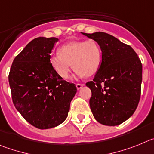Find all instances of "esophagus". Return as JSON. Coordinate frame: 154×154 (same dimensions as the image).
I'll return each mask as SVG.
<instances>
[{"label":"esophagus","mask_w":154,"mask_h":154,"mask_svg":"<svg viewBox=\"0 0 154 154\" xmlns=\"http://www.w3.org/2000/svg\"><path fill=\"white\" fill-rule=\"evenodd\" d=\"M84 86V84H76V87H77V90L81 89V88H82Z\"/></svg>","instance_id":"1"}]
</instances>
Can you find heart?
<instances>
[{
	"label": "heart",
	"instance_id": "obj_1",
	"mask_svg": "<svg viewBox=\"0 0 154 154\" xmlns=\"http://www.w3.org/2000/svg\"><path fill=\"white\" fill-rule=\"evenodd\" d=\"M59 53L52 55L51 64L60 77L67 79L73 67L78 77H91L99 70L101 63V49L93 40L72 41L64 44Z\"/></svg>",
	"mask_w": 154,
	"mask_h": 154
}]
</instances>
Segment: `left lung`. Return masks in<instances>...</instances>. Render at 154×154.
Instances as JSON below:
<instances>
[{"instance_id":"1","label":"left lung","mask_w":154,"mask_h":154,"mask_svg":"<svg viewBox=\"0 0 154 154\" xmlns=\"http://www.w3.org/2000/svg\"><path fill=\"white\" fill-rule=\"evenodd\" d=\"M99 44L101 63L92 81L90 106L94 118L117 126L134 114L140 98L142 63L134 50L104 32L82 33Z\"/></svg>"}]
</instances>
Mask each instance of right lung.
<instances>
[{"mask_svg":"<svg viewBox=\"0 0 154 154\" xmlns=\"http://www.w3.org/2000/svg\"><path fill=\"white\" fill-rule=\"evenodd\" d=\"M57 37H40L26 45L14 60L9 84L17 111L31 125L50 129L66 120L76 85L60 77L50 62Z\"/></svg>","mask_w":154,"mask_h":154,"instance_id":"right-lung-1","label":"right lung"}]
</instances>
